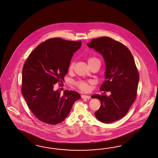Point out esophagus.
I'll return each mask as SVG.
<instances>
[{"mask_svg":"<svg viewBox=\"0 0 158 158\" xmlns=\"http://www.w3.org/2000/svg\"><path fill=\"white\" fill-rule=\"evenodd\" d=\"M81 98H90V96L88 95H81Z\"/></svg>","mask_w":158,"mask_h":158,"instance_id":"1","label":"esophagus"}]
</instances>
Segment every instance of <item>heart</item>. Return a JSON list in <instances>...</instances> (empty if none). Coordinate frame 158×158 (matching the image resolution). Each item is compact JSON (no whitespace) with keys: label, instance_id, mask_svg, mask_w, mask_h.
Returning a JSON list of instances; mask_svg holds the SVG:
<instances>
[{"label":"heart","instance_id":"heart-1","mask_svg":"<svg viewBox=\"0 0 158 158\" xmlns=\"http://www.w3.org/2000/svg\"><path fill=\"white\" fill-rule=\"evenodd\" d=\"M100 62V60L96 57L92 56V57H89L88 59V64H92L94 62ZM74 62L73 61L70 64L69 66V71H72L73 70V68H74ZM89 82H90L89 81L79 80V81H76L74 82V85L77 88H78L79 89H80L81 90L86 91L88 89V85H89Z\"/></svg>","mask_w":158,"mask_h":158}]
</instances>
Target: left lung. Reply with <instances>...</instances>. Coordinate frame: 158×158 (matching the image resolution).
Masks as SVG:
<instances>
[{
  "instance_id": "1",
  "label": "left lung",
  "mask_w": 158,
  "mask_h": 158,
  "mask_svg": "<svg viewBox=\"0 0 158 158\" xmlns=\"http://www.w3.org/2000/svg\"><path fill=\"white\" fill-rule=\"evenodd\" d=\"M87 45L104 58L106 80L100 90L111 93L92 96L101 102L95 116L105 123L117 121L126 116L137 96L139 74L134 57L125 45L108 36L94 38Z\"/></svg>"
}]
</instances>
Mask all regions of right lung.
<instances>
[{
	"label": "right lung",
	"mask_w": 158,
	"mask_h": 158,
	"mask_svg": "<svg viewBox=\"0 0 158 158\" xmlns=\"http://www.w3.org/2000/svg\"><path fill=\"white\" fill-rule=\"evenodd\" d=\"M81 41L50 38L38 45L28 56L22 69V93L35 117L46 124L55 125L68 116L78 93L66 90L54 91L68 73L69 65Z\"/></svg>",
	"instance_id": "right-lung-1"
}]
</instances>
